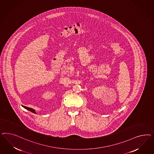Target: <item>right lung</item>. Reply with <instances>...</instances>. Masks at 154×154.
I'll return each instance as SVG.
<instances>
[{
  "label": "right lung",
  "instance_id": "right-lung-1",
  "mask_svg": "<svg viewBox=\"0 0 154 154\" xmlns=\"http://www.w3.org/2000/svg\"><path fill=\"white\" fill-rule=\"evenodd\" d=\"M23 108H25V109H28V110H29V111H31V112H33V113H36V112H35V110H34V109H33V108L27 107H25V106H23Z\"/></svg>",
  "mask_w": 154,
  "mask_h": 154
}]
</instances>
